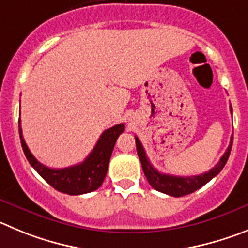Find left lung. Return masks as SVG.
<instances>
[{
    "mask_svg": "<svg viewBox=\"0 0 248 248\" xmlns=\"http://www.w3.org/2000/svg\"><path fill=\"white\" fill-rule=\"evenodd\" d=\"M230 111L232 113V108L231 106H230ZM135 138L136 147H137V155L140 157L142 169H143L144 175H146L147 180H148L152 188L160 191V193L168 194L170 196H175V198L194 193L195 190L202 188V185L210 182L214 177H216L222 170L225 164H226L227 159L230 157V152H231V148H232L233 142V136H231L230 144L227 147L226 152L220 158L217 164L209 171H206L204 174H200V175H193V177H177V175H169V174H163L160 171H158L155 167L152 166L151 162L147 158L146 151H144L143 146L140 143V140H138V137Z\"/></svg>",
    "mask_w": 248,
    "mask_h": 248,
    "instance_id": "1",
    "label": "left lung"
}]
</instances>
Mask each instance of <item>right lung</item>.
I'll list each match as a JSON object with an SVG mask.
<instances>
[{
    "instance_id": "right-lung-1",
    "label": "right lung",
    "mask_w": 248,
    "mask_h": 248,
    "mask_svg": "<svg viewBox=\"0 0 248 248\" xmlns=\"http://www.w3.org/2000/svg\"><path fill=\"white\" fill-rule=\"evenodd\" d=\"M18 128L24 155L31 166L38 171V174L58 191L69 194V195H80V194L91 193L101 186L108 173V163H110L116 140L124 132V124H119L104 131L97 140L96 146L93 147L91 153L84 162L77 166L62 169L48 168L41 162H38L24 142L21 120L18 121Z\"/></svg>"
}]
</instances>
